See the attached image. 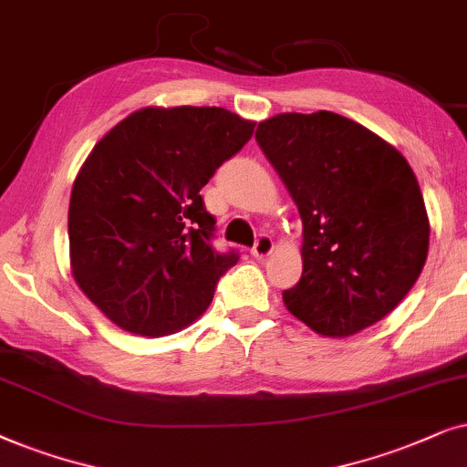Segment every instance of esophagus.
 I'll list each match as a JSON object with an SVG mask.
<instances>
[{
	"mask_svg": "<svg viewBox=\"0 0 467 467\" xmlns=\"http://www.w3.org/2000/svg\"><path fill=\"white\" fill-rule=\"evenodd\" d=\"M273 250V239L269 237V234H260V237L256 239V244H254L252 247V254L256 258H266Z\"/></svg>",
	"mask_w": 467,
	"mask_h": 467,
	"instance_id": "obj_1",
	"label": "esophagus"
}]
</instances>
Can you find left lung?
Masks as SVG:
<instances>
[{
    "instance_id": "8db88e82",
    "label": "left lung",
    "mask_w": 467,
    "mask_h": 467,
    "mask_svg": "<svg viewBox=\"0 0 467 467\" xmlns=\"http://www.w3.org/2000/svg\"><path fill=\"white\" fill-rule=\"evenodd\" d=\"M256 140L303 220V275L290 314L328 337L363 331L400 306L429 250V220L406 158L348 117L282 113Z\"/></svg>"
}]
</instances>
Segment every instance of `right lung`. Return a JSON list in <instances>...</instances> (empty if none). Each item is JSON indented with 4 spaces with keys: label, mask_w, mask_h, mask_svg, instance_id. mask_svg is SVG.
<instances>
[{
    "label": "right lung",
    "mask_w": 467,
    "mask_h": 467,
    "mask_svg": "<svg viewBox=\"0 0 467 467\" xmlns=\"http://www.w3.org/2000/svg\"><path fill=\"white\" fill-rule=\"evenodd\" d=\"M252 134L226 109H142L93 147L67 213L72 273L117 327L158 337L213 301L239 252L213 247L201 190Z\"/></svg>",
    "instance_id": "obj_1"
}]
</instances>
